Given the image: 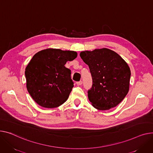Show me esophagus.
Instances as JSON below:
<instances>
[{"label": "esophagus", "mask_w": 153, "mask_h": 153, "mask_svg": "<svg viewBox=\"0 0 153 153\" xmlns=\"http://www.w3.org/2000/svg\"><path fill=\"white\" fill-rule=\"evenodd\" d=\"M76 84L77 85H81L82 84V80H80V81H79V82H77Z\"/></svg>", "instance_id": "obj_1"}]
</instances>
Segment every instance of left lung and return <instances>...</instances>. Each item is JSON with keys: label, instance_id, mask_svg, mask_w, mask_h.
Segmentation results:
<instances>
[{"label": "left lung", "instance_id": "8db88e82", "mask_svg": "<svg viewBox=\"0 0 153 153\" xmlns=\"http://www.w3.org/2000/svg\"><path fill=\"white\" fill-rule=\"evenodd\" d=\"M80 56L90 69L92 86L88 97L98 110L116 107L129 90L131 72L127 63L114 51L104 48L80 52Z\"/></svg>", "mask_w": 153, "mask_h": 153}]
</instances>
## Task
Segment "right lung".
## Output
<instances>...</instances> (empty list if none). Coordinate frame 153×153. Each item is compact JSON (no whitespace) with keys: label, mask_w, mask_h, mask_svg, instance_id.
Wrapping results in <instances>:
<instances>
[{"label":"right lung","mask_w":153,"mask_h":153,"mask_svg":"<svg viewBox=\"0 0 153 153\" xmlns=\"http://www.w3.org/2000/svg\"><path fill=\"white\" fill-rule=\"evenodd\" d=\"M77 56L74 51L48 48L36 53L25 69L26 87L33 99L47 108L58 107L68 100L74 82L65 66Z\"/></svg>","instance_id":"right-lung-1"}]
</instances>
